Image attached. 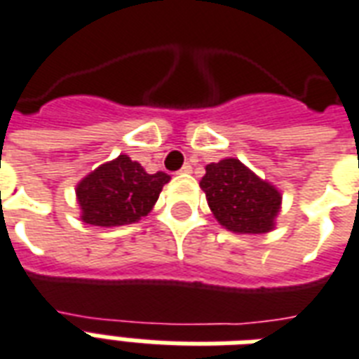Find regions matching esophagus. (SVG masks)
<instances>
[{"label":"esophagus","instance_id":"obj_1","mask_svg":"<svg viewBox=\"0 0 359 359\" xmlns=\"http://www.w3.org/2000/svg\"><path fill=\"white\" fill-rule=\"evenodd\" d=\"M180 172H182V174H191V172H193V166H191L189 163H187V164H183V168L180 170Z\"/></svg>","mask_w":359,"mask_h":359}]
</instances>
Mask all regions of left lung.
Listing matches in <instances>:
<instances>
[{"label": "left lung", "instance_id": "1", "mask_svg": "<svg viewBox=\"0 0 359 359\" xmlns=\"http://www.w3.org/2000/svg\"><path fill=\"white\" fill-rule=\"evenodd\" d=\"M215 219L234 233L261 234L271 231L282 196L236 158L206 166L201 182Z\"/></svg>", "mask_w": 359, "mask_h": 359}]
</instances>
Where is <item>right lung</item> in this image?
<instances>
[{"mask_svg": "<svg viewBox=\"0 0 359 359\" xmlns=\"http://www.w3.org/2000/svg\"><path fill=\"white\" fill-rule=\"evenodd\" d=\"M168 174H147L142 164L118 155L102 164L77 185L81 219L96 227H117L134 223L151 212Z\"/></svg>", "mask_w": 359, "mask_h": 359, "instance_id": "add662e5", "label": "right lung"}]
</instances>
